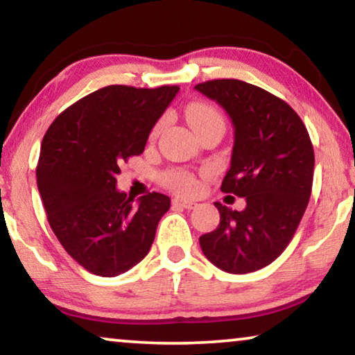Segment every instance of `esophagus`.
<instances>
[{"label": "esophagus", "mask_w": 355, "mask_h": 355, "mask_svg": "<svg viewBox=\"0 0 355 355\" xmlns=\"http://www.w3.org/2000/svg\"><path fill=\"white\" fill-rule=\"evenodd\" d=\"M172 205L173 206L185 207V209H193V207H196V202L195 201L187 200V198H183V196H175L173 200H172Z\"/></svg>", "instance_id": "1"}]
</instances>
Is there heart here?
Masks as SVG:
<instances>
[{
  "label": "heart",
  "mask_w": 355,
  "mask_h": 355,
  "mask_svg": "<svg viewBox=\"0 0 355 355\" xmlns=\"http://www.w3.org/2000/svg\"><path fill=\"white\" fill-rule=\"evenodd\" d=\"M185 116H187L188 125L191 126L195 133H200L202 128H206V126L224 125V118H222L219 110L205 102L190 103L185 110ZM164 182L167 187L175 188V190L185 191V193H193L198 187L195 177L185 172H168L165 175Z\"/></svg>",
  "instance_id": "heart-1"
}]
</instances>
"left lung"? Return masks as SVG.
Returning <instances> with one entry per match:
<instances>
[{"label":"left lung","mask_w":355,"mask_h":355,"mask_svg":"<svg viewBox=\"0 0 355 355\" xmlns=\"http://www.w3.org/2000/svg\"><path fill=\"white\" fill-rule=\"evenodd\" d=\"M195 89L232 120V159L220 190L247 201L243 211L214 202L220 222L201 235V250L225 272L258 271L284 252L309 206L315 168L309 131L289 103L253 84L214 79Z\"/></svg>","instance_id":"1"}]
</instances>
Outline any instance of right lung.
Returning <instances> with one entry per match:
<instances>
[{"mask_svg":"<svg viewBox=\"0 0 355 355\" xmlns=\"http://www.w3.org/2000/svg\"><path fill=\"white\" fill-rule=\"evenodd\" d=\"M178 86H107L60 113L42 141L37 187L66 253L89 272L115 277L149 253L170 198L138 201L116 190L120 165L143 154Z\"/></svg>","mask_w":355,"mask_h":355,"instance_id":"obj_1","label":"right lung"}]
</instances>
